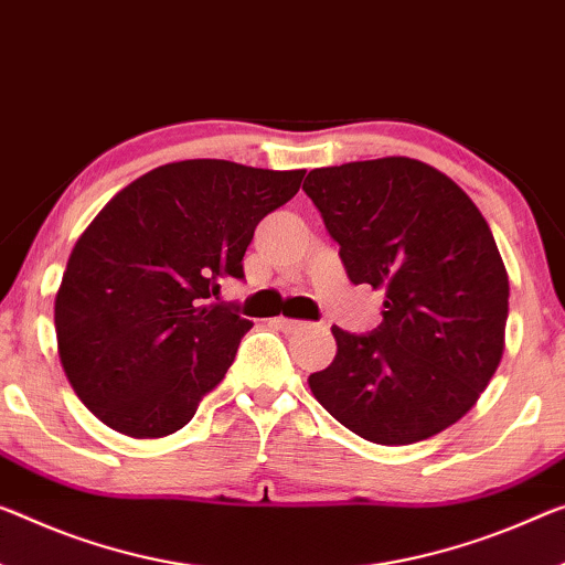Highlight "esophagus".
<instances>
[{
  "mask_svg": "<svg viewBox=\"0 0 565 565\" xmlns=\"http://www.w3.org/2000/svg\"><path fill=\"white\" fill-rule=\"evenodd\" d=\"M275 326L285 333H298L302 328H308L310 323H302V320H292V318H275Z\"/></svg>",
  "mask_w": 565,
  "mask_h": 565,
  "instance_id": "34e87169",
  "label": "esophagus"
}]
</instances>
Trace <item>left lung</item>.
Listing matches in <instances>:
<instances>
[{"label":"left lung","instance_id":"obj_1","mask_svg":"<svg viewBox=\"0 0 565 565\" xmlns=\"http://www.w3.org/2000/svg\"><path fill=\"white\" fill-rule=\"evenodd\" d=\"M353 285L386 290L379 328L333 326L312 396L376 445L429 439L472 409L505 349L510 285L472 199L406 156L312 169L302 184Z\"/></svg>","mask_w":565,"mask_h":565}]
</instances>
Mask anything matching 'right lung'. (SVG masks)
Listing matches in <instances>:
<instances>
[{
	"instance_id": "add662e5",
	"label": "right lung",
	"mask_w": 565,
	"mask_h": 565,
	"mask_svg": "<svg viewBox=\"0 0 565 565\" xmlns=\"http://www.w3.org/2000/svg\"><path fill=\"white\" fill-rule=\"evenodd\" d=\"M302 177L177 161L103 206L75 242L55 298L60 363L103 424L156 439L192 422L253 328L210 298L227 277H245L255 227L298 194Z\"/></svg>"
}]
</instances>
